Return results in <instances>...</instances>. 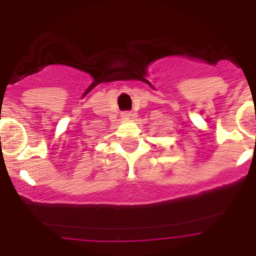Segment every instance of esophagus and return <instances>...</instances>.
<instances>
[{
  "instance_id": "1",
  "label": "esophagus",
  "mask_w": 256,
  "mask_h": 256,
  "mask_svg": "<svg viewBox=\"0 0 256 256\" xmlns=\"http://www.w3.org/2000/svg\"><path fill=\"white\" fill-rule=\"evenodd\" d=\"M133 116H136V114H133L132 112H122V118H123V119H132Z\"/></svg>"
}]
</instances>
